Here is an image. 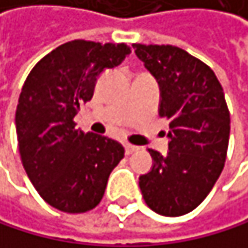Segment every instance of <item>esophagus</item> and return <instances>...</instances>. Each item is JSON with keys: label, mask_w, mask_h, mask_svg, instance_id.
I'll list each match as a JSON object with an SVG mask.
<instances>
[{"label": "esophagus", "mask_w": 248, "mask_h": 248, "mask_svg": "<svg viewBox=\"0 0 248 248\" xmlns=\"http://www.w3.org/2000/svg\"><path fill=\"white\" fill-rule=\"evenodd\" d=\"M137 146H134V144H129V143H126L125 144V152H126V155H131V154H134L135 151H137Z\"/></svg>", "instance_id": "1"}]
</instances>
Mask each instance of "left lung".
<instances>
[{"mask_svg":"<svg viewBox=\"0 0 248 248\" xmlns=\"http://www.w3.org/2000/svg\"><path fill=\"white\" fill-rule=\"evenodd\" d=\"M159 84V116L169 120V152L149 149L152 170L140 176L146 205L159 216L196 209L224 167L231 114L214 70L171 45H132Z\"/></svg>","mask_w":248,"mask_h":248,"instance_id":"left-lung-1","label":"left lung"}]
</instances>
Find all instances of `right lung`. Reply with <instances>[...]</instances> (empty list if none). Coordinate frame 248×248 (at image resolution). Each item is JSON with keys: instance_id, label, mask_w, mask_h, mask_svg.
<instances>
[{"instance_id": "1", "label": "right lung", "mask_w": 248, "mask_h": 248, "mask_svg": "<svg viewBox=\"0 0 248 248\" xmlns=\"http://www.w3.org/2000/svg\"><path fill=\"white\" fill-rule=\"evenodd\" d=\"M129 52L125 43L72 40L45 55L24 82L15 117L19 154L40 197L58 211L96 208L125 156L119 141L84 134L74 117L92 99L97 77Z\"/></svg>"}]
</instances>
